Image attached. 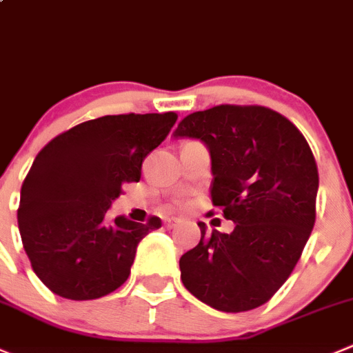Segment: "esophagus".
<instances>
[{"instance_id":"obj_1","label":"esophagus","mask_w":353,"mask_h":353,"mask_svg":"<svg viewBox=\"0 0 353 353\" xmlns=\"http://www.w3.org/2000/svg\"><path fill=\"white\" fill-rule=\"evenodd\" d=\"M179 222L181 221L177 217H167L165 221H163V224H165L167 229H172V228H176V225L179 224Z\"/></svg>"}]
</instances>
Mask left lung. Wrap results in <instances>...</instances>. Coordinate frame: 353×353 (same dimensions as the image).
Here are the masks:
<instances>
[{"label": "left lung", "instance_id": "1", "mask_svg": "<svg viewBox=\"0 0 353 353\" xmlns=\"http://www.w3.org/2000/svg\"><path fill=\"white\" fill-rule=\"evenodd\" d=\"M174 138L198 139L212 160V203L232 232L198 222L200 243L179 260L191 295L222 312L268 302L290 278L316 222V160L302 132L278 112L221 105L179 122Z\"/></svg>", "mask_w": 353, "mask_h": 353}]
</instances>
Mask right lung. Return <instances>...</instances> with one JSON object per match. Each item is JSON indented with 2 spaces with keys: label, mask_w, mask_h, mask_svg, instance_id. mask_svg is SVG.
I'll list each match as a JSON object with an SVG mask.
<instances>
[{
  "label": "right lung",
  "mask_w": 353,
  "mask_h": 353,
  "mask_svg": "<svg viewBox=\"0 0 353 353\" xmlns=\"http://www.w3.org/2000/svg\"><path fill=\"white\" fill-rule=\"evenodd\" d=\"M177 115H105L51 139L34 160L17 212L23 250L37 278L61 299L94 300L131 274L138 243L162 221L146 224L107 215L122 184L138 183L143 160Z\"/></svg>",
  "instance_id": "obj_1"
}]
</instances>
